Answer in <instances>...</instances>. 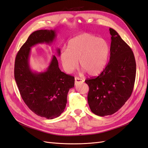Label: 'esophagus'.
Here are the masks:
<instances>
[{"label":"esophagus","mask_w":148,"mask_h":148,"mask_svg":"<svg viewBox=\"0 0 148 148\" xmlns=\"http://www.w3.org/2000/svg\"><path fill=\"white\" fill-rule=\"evenodd\" d=\"M84 81L83 80V79H81V78H79V77H75V84H77V83H79V82H84Z\"/></svg>","instance_id":"34e87169"}]
</instances>
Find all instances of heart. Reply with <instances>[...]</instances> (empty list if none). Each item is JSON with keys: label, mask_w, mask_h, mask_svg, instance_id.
<instances>
[{"label": "heart", "mask_w": 148, "mask_h": 148, "mask_svg": "<svg viewBox=\"0 0 148 148\" xmlns=\"http://www.w3.org/2000/svg\"><path fill=\"white\" fill-rule=\"evenodd\" d=\"M67 49H62L60 60L64 70L71 73L78 66V60L83 72L95 76L102 73L106 65L110 49L103 39L84 33L71 39Z\"/></svg>", "instance_id": "heart-1"}]
</instances>
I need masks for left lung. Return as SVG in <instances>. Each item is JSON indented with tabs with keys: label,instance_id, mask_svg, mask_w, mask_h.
Segmentation results:
<instances>
[{
	"label": "left lung",
	"instance_id": "obj_1",
	"mask_svg": "<svg viewBox=\"0 0 148 148\" xmlns=\"http://www.w3.org/2000/svg\"><path fill=\"white\" fill-rule=\"evenodd\" d=\"M111 35L110 58L99 76L85 81L89 87L88 101L94 114L99 116L113 114L130 97L136 78V64L130 47L115 30Z\"/></svg>",
	"mask_w": 148,
	"mask_h": 148
}]
</instances>
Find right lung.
I'll return each instance as SVG.
<instances>
[{"label": "right lung", "instance_id": "add662e5", "mask_svg": "<svg viewBox=\"0 0 148 148\" xmlns=\"http://www.w3.org/2000/svg\"><path fill=\"white\" fill-rule=\"evenodd\" d=\"M56 36V29L32 32L15 60L14 77L22 99L33 112L47 119L58 117L64 112L67 93L74 86V77L60 70L55 56L46 70L40 73L31 69L29 57L33 46L44 43L51 45ZM56 50L59 56L60 49Z\"/></svg>", "mask_w": 148, "mask_h": 148}]
</instances>
